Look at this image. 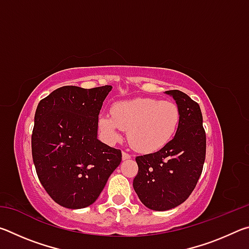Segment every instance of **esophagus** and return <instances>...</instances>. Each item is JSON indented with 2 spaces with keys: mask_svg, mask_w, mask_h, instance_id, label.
<instances>
[{
  "mask_svg": "<svg viewBox=\"0 0 249 249\" xmlns=\"http://www.w3.org/2000/svg\"><path fill=\"white\" fill-rule=\"evenodd\" d=\"M122 158H123V160H127L132 158V156H130L128 153H126V151H123V154H122Z\"/></svg>",
  "mask_w": 249,
  "mask_h": 249,
  "instance_id": "obj_1",
  "label": "esophagus"
}]
</instances>
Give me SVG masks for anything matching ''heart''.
Listing matches in <instances>:
<instances>
[{"label": "heart", "instance_id": "b5f03b06", "mask_svg": "<svg viewBox=\"0 0 249 249\" xmlns=\"http://www.w3.org/2000/svg\"><path fill=\"white\" fill-rule=\"evenodd\" d=\"M181 113L171 101L137 98L117 102L112 114L100 116L99 125L109 141H117L128 129V141L135 149L157 150L168 144L178 130Z\"/></svg>", "mask_w": 249, "mask_h": 249}]
</instances>
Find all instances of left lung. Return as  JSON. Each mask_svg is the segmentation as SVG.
Here are the masks:
<instances>
[{"instance_id": "8db88e82", "label": "left lung", "mask_w": 249, "mask_h": 249, "mask_svg": "<svg viewBox=\"0 0 249 249\" xmlns=\"http://www.w3.org/2000/svg\"><path fill=\"white\" fill-rule=\"evenodd\" d=\"M180 108L181 120L172 140L153 154L137 156L133 187L142 203L167 211L188 199L203 169L206 136L200 105L179 90L166 91Z\"/></svg>"}]
</instances>
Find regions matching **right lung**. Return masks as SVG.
<instances>
[{
    "label": "right lung",
    "instance_id": "1",
    "mask_svg": "<svg viewBox=\"0 0 249 249\" xmlns=\"http://www.w3.org/2000/svg\"><path fill=\"white\" fill-rule=\"evenodd\" d=\"M111 86H66L37 105L32 155L50 197L67 209L94 203L122 160V151L98 140L99 114Z\"/></svg>",
    "mask_w": 249,
    "mask_h": 249
}]
</instances>
